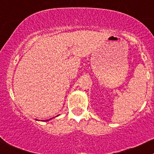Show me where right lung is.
<instances>
[{
	"label": "right lung",
	"instance_id": "1",
	"mask_svg": "<svg viewBox=\"0 0 154 154\" xmlns=\"http://www.w3.org/2000/svg\"><path fill=\"white\" fill-rule=\"evenodd\" d=\"M53 119V118H52ZM47 119V120H42V121H45V122H47V121H49V120H50V119ZM37 120V119H36ZM38 121H39V120H38Z\"/></svg>",
	"mask_w": 154,
	"mask_h": 154
}]
</instances>
